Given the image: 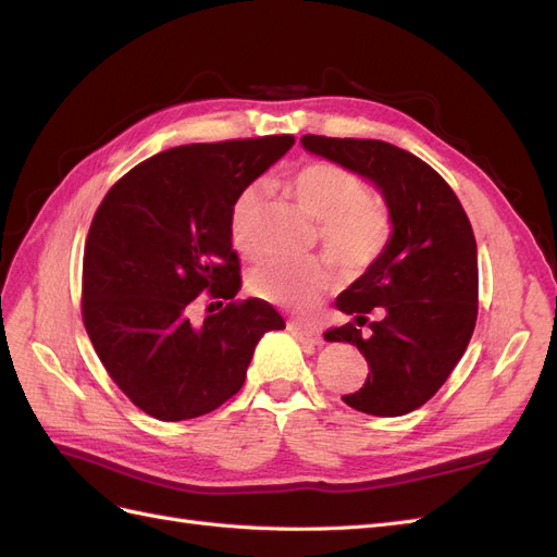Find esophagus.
Instances as JSON below:
<instances>
[{"label":"esophagus","instance_id":"34e87169","mask_svg":"<svg viewBox=\"0 0 557 557\" xmlns=\"http://www.w3.org/2000/svg\"><path fill=\"white\" fill-rule=\"evenodd\" d=\"M288 332L295 336L299 344H305V346H320V344H323V336H320V332L315 327L301 325V323H288Z\"/></svg>","mask_w":557,"mask_h":557}]
</instances>
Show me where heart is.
Returning <instances> with one entry per match:
<instances>
[{
    "instance_id": "obj_1",
    "label": "heart",
    "mask_w": 557,
    "mask_h": 557,
    "mask_svg": "<svg viewBox=\"0 0 557 557\" xmlns=\"http://www.w3.org/2000/svg\"><path fill=\"white\" fill-rule=\"evenodd\" d=\"M288 190L318 221V239L344 274L360 276L379 262L391 242L393 221L383 201L367 195L358 172L332 160H309L290 174ZM262 207L260 183L246 185L230 207V239L246 258L260 252ZM330 285V264L318 258L267 262L248 276V290L258 299L293 311H311Z\"/></svg>"
}]
</instances>
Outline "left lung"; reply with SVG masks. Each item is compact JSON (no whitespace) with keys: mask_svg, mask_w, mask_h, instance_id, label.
I'll return each instance as SVG.
<instances>
[{"mask_svg":"<svg viewBox=\"0 0 557 557\" xmlns=\"http://www.w3.org/2000/svg\"><path fill=\"white\" fill-rule=\"evenodd\" d=\"M301 146L372 181L393 221L379 262L334 305L350 323L327 342L356 346L369 374L348 407L404 416L446 383L465 356L479 313V260L469 218L450 185L409 150L379 139L305 134Z\"/></svg>","mask_w":557,"mask_h":557,"instance_id":"1","label":"left lung"}]
</instances>
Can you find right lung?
Masks as SVG:
<instances>
[{
    "instance_id": "obj_1",
    "label": "right lung",
    "mask_w": 557,
    "mask_h": 557,
    "mask_svg": "<svg viewBox=\"0 0 557 557\" xmlns=\"http://www.w3.org/2000/svg\"><path fill=\"white\" fill-rule=\"evenodd\" d=\"M293 144V134H274L162 150L117 178L95 211L83 325L107 374L144 413H211L242 391L260 336L285 327L269 301L234 299L242 267L230 207ZM201 292L222 309L195 324Z\"/></svg>"
}]
</instances>
